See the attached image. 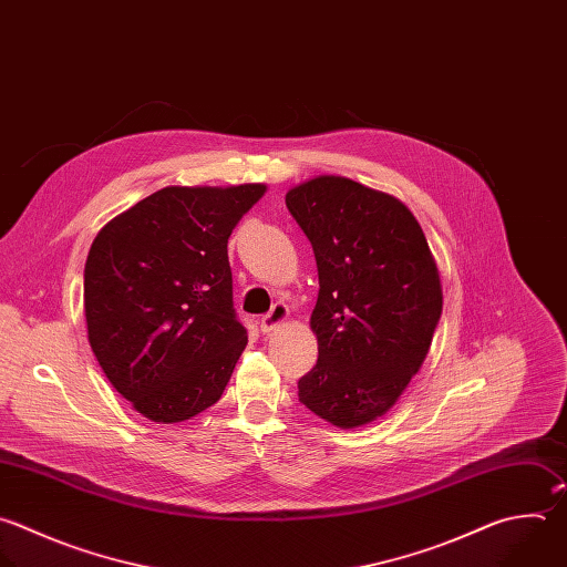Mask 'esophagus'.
I'll return each mask as SVG.
<instances>
[{
    "instance_id": "esophagus-1",
    "label": "esophagus",
    "mask_w": 567,
    "mask_h": 567,
    "mask_svg": "<svg viewBox=\"0 0 567 567\" xmlns=\"http://www.w3.org/2000/svg\"><path fill=\"white\" fill-rule=\"evenodd\" d=\"M287 318H289V309H287L282 302H276V305L271 307V311H267V313L262 316V320H260V329L267 333V331L276 329L280 322H285Z\"/></svg>"
}]
</instances>
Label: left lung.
I'll return each mask as SVG.
<instances>
[{
  "label": "left lung",
  "mask_w": 567,
  "mask_h": 567,
  "mask_svg": "<svg viewBox=\"0 0 567 567\" xmlns=\"http://www.w3.org/2000/svg\"><path fill=\"white\" fill-rule=\"evenodd\" d=\"M289 214L313 247L318 362L298 381L316 416L351 430L383 416L421 369L443 311L425 234L396 198L320 175L293 186Z\"/></svg>",
  "instance_id": "left-lung-1"
}]
</instances>
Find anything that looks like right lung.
Returning a JSON list of instances; mask_svg holds the SVG:
<instances>
[{
  "label": "right lung",
  "instance_id": "add662e5",
  "mask_svg": "<svg viewBox=\"0 0 567 567\" xmlns=\"http://www.w3.org/2000/svg\"><path fill=\"white\" fill-rule=\"evenodd\" d=\"M265 184L166 186L113 218L84 267L91 349L111 385L155 423L220 401L247 347L227 243Z\"/></svg>",
  "mask_w": 567,
  "mask_h": 567
}]
</instances>
